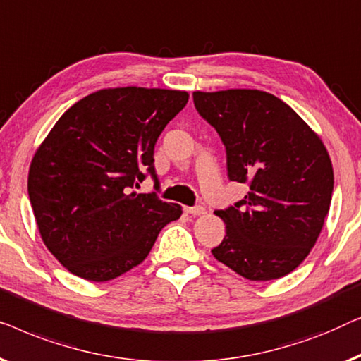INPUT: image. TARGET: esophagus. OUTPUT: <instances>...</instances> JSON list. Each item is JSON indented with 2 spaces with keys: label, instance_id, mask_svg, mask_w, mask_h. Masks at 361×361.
<instances>
[{
  "label": "esophagus",
  "instance_id": "34e87169",
  "mask_svg": "<svg viewBox=\"0 0 361 361\" xmlns=\"http://www.w3.org/2000/svg\"><path fill=\"white\" fill-rule=\"evenodd\" d=\"M185 211L188 214L191 216H201V214H206V207L204 206H191V207H185Z\"/></svg>",
  "mask_w": 361,
  "mask_h": 361
}]
</instances>
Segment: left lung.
I'll return each mask as SVG.
<instances>
[{
    "label": "left lung",
    "mask_w": 361,
    "mask_h": 361,
    "mask_svg": "<svg viewBox=\"0 0 361 361\" xmlns=\"http://www.w3.org/2000/svg\"><path fill=\"white\" fill-rule=\"evenodd\" d=\"M195 108L217 130L231 181L250 192L226 209V237L212 255L252 281L291 273L322 231L334 170L322 140L286 103L260 90L192 93Z\"/></svg>",
    "instance_id": "8db88e82"
}]
</instances>
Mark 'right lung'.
Instances as JSON below:
<instances>
[{
  "label": "right lung",
  "instance_id": "add662e5",
  "mask_svg": "<svg viewBox=\"0 0 361 361\" xmlns=\"http://www.w3.org/2000/svg\"><path fill=\"white\" fill-rule=\"evenodd\" d=\"M186 91L109 88L75 103L57 121L29 169L27 191L40 237L70 273L109 281L145 260L181 206L135 192L152 176L165 126Z\"/></svg>",
  "mask_w": 361,
  "mask_h": 361
}]
</instances>
